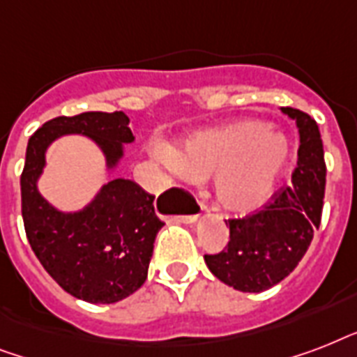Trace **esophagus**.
<instances>
[{
  "mask_svg": "<svg viewBox=\"0 0 357 357\" xmlns=\"http://www.w3.org/2000/svg\"><path fill=\"white\" fill-rule=\"evenodd\" d=\"M200 209L204 211V209H207V206H204V204H200Z\"/></svg>",
  "mask_w": 357,
  "mask_h": 357,
  "instance_id": "obj_1",
  "label": "esophagus"
}]
</instances>
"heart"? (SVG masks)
Here are the masks:
<instances>
[{
    "mask_svg": "<svg viewBox=\"0 0 357 357\" xmlns=\"http://www.w3.org/2000/svg\"><path fill=\"white\" fill-rule=\"evenodd\" d=\"M165 157L190 181L211 178L222 209L248 213L271 195L287 162L289 142L265 120L246 119L190 135Z\"/></svg>",
    "mask_w": 357,
    "mask_h": 357,
    "instance_id": "heart-1",
    "label": "heart"
}]
</instances>
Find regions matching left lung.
Returning a JSON list of instances; mask_svg holds the SVG:
<instances>
[{
	"label": "left lung",
	"mask_w": 357,
	"mask_h": 357,
	"mask_svg": "<svg viewBox=\"0 0 357 357\" xmlns=\"http://www.w3.org/2000/svg\"><path fill=\"white\" fill-rule=\"evenodd\" d=\"M282 111L296 120L300 131L298 165L291 181L274 190L254 213L228 218V244L222 252L204 255L220 282L243 293H261L287 278L321 226L326 162L319 126L298 109Z\"/></svg>",
	"instance_id": "1"
}]
</instances>
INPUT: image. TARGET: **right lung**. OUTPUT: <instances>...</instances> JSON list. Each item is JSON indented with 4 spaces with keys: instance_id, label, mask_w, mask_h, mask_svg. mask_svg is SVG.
Here are the masks:
<instances>
[{
    "instance_id": "obj_1",
    "label": "right lung",
    "mask_w": 357,
    "mask_h": 357,
    "mask_svg": "<svg viewBox=\"0 0 357 357\" xmlns=\"http://www.w3.org/2000/svg\"><path fill=\"white\" fill-rule=\"evenodd\" d=\"M129 119L122 111L57 116L31 135L20 178L22 217L31 248L46 272L75 298L113 304L146 282L157 231L165 226L155 215V196L131 179H113L91 206L79 213L53 209L36 190L47 144L61 135L83 133L96 140L107 165L122 157L131 142Z\"/></svg>"
}]
</instances>
